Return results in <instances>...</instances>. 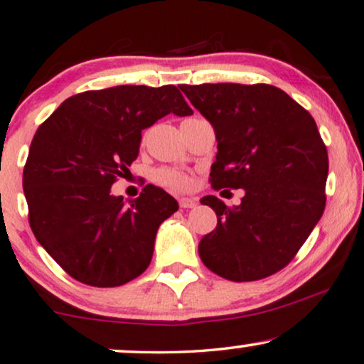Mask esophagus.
Masks as SVG:
<instances>
[{
	"label": "esophagus",
	"mask_w": 364,
	"mask_h": 364,
	"mask_svg": "<svg viewBox=\"0 0 364 364\" xmlns=\"http://www.w3.org/2000/svg\"><path fill=\"white\" fill-rule=\"evenodd\" d=\"M178 205H181V208H193V207H197V198L182 197L181 200H178Z\"/></svg>",
	"instance_id": "34e87169"
}]
</instances>
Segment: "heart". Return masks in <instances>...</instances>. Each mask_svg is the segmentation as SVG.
<instances>
[{"instance_id": "obj_1", "label": "heart", "mask_w": 364, "mask_h": 364, "mask_svg": "<svg viewBox=\"0 0 364 364\" xmlns=\"http://www.w3.org/2000/svg\"><path fill=\"white\" fill-rule=\"evenodd\" d=\"M152 178H154L159 186L171 188V191H177V192L188 191V188L192 187L191 173L177 171V169H169V167H161V169L154 171Z\"/></svg>"}]
</instances>
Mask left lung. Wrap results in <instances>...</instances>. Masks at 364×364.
<instances>
[{
	"mask_svg": "<svg viewBox=\"0 0 364 364\" xmlns=\"http://www.w3.org/2000/svg\"><path fill=\"white\" fill-rule=\"evenodd\" d=\"M181 90L217 136L212 187L245 188L233 208L215 195L200 200L218 220L198 243L200 259L235 282L281 271L325 210L328 154L315 119L286 92L266 83H203Z\"/></svg>",
	"mask_w": 364,
	"mask_h": 364,
	"instance_id": "left-lung-1",
	"label": "left lung"
}]
</instances>
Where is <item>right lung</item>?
Returning a JSON list of instances; mask_svg holds the SVG:
<instances>
[{
  "instance_id": "right-lung-1",
  "label": "right lung",
  "mask_w": 364,
  "mask_h": 364,
  "mask_svg": "<svg viewBox=\"0 0 364 364\" xmlns=\"http://www.w3.org/2000/svg\"><path fill=\"white\" fill-rule=\"evenodd\" d=\"M169 113H193L177 87L119 85L73 95L36 131L23 172L29 225L68 276L117 287L147 269L177 200L149 183L124 203L112 186L138 157L141 131Z\"/></svg>"
}]
</instances>
